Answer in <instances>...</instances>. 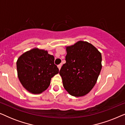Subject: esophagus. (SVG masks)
<instances>
[{"label":"esophagus","mask_w":125,"mask_h":125,"mask_svg":"<svg viewBox=\"0 0 125 125\" xmlns=\"http://www.w3.org/2000/svg\"><path fill=\"white\" fill-rule=\"evenodd\" d=\"M61 65H62V64H60L58 65H57V66H58V68H59V70H60V69H61Z\"/></svg>","instance_id":"esophagus-1"}]
</instances>
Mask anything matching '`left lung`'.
Here are the masks:
<instances>
[{
    "mask_svg": "<svg viewBox=\"0 0 125 125\" xmlns=\"http://www.w3.org/2000/svg\"><path fill=\"white\" fill-rule=\"evenodd\" d=\"M65 64L60 71L65 89L71 95H86L96 83L102 68L101 53L92 44L79 41L66 47Z\"/></svg>",
    "mask_w": 125,
    "mask_h": 125,
    "instance_id": "left-lung-1",
    "label": "left lung"
}]
</instances>
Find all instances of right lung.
<instances>
[{
  "mask_svg": "<svg viewBox=\"0 0 125 125\" xmlns=\"http://www.w3.org/2000/svg\"><path fill=\"white\" fill-rule=\"evenodd\" d=\"M54 57L47 51L34 48L18 59V76L24 88L33 94H40L48 88L51 80L59 72Z\"/></svg>",
  "mask_w": 125,
  "mask_h": 125,
  "instance_id": "add662e5",
  "label": "right lung"
}]
</instances>
